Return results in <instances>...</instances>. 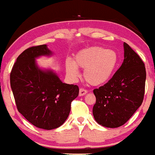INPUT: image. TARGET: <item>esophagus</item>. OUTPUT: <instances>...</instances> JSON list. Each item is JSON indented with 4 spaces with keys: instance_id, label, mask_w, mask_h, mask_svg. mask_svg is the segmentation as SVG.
<instances>
[{
    "instance_id": "1",
    "label": "esophagus",
    "mask_w": 155,
    "mask_h": 155,
    "mask_svg": "<svg viewBox=\"0 0 155 155\" xmlns=\"http://www.w3.org/2000/svg\"><path fill=\"white\" fill-rule=\"evenodd\" d=\"M87 93V90H85L84 88H81L79 91V95L80 96H83V95H85Z\"/></svg>"
}]
</instances>
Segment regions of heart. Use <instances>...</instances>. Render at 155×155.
Returning a JSON list of instances; mask_svg holds the SVG:
<instances>
[{"mask_svg":"<svg viewBox=\"0 0 155 155\" xmlns=\"http://www.w3.org/2000/svg\"><path fill=\"white\" fill-rule=\"evenodd\" d=\"M118 63L117 53L112 49L91 47L82 49L74 57V62L66 61V71L70 77L77 78L78 68L84 70V78L92 85H100L110 80Z\"/></svg>","mask_w":155,"mask_h":155,"instance_id":"1","label":"heart"}]
</instances>
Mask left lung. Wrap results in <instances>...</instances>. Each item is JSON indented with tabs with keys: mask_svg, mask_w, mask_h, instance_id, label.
I'll list each match as a JSON object with an SVG mask.
<instances>
[{
	"mask_svg": "<svg viewBox=\"0 0 155 155\" xmlns=\"http://www.w3.org/2000/svg\"><path fill=\"white\" fill-rule=\"evenodd\" d=\"M124 60L107 83L93 90L96 102L93 114L97 123L108 128L124 125L144 99L146 69L138 54L124 43Z\"/></svg>",
	"mask_w": 155,
	"mask_h": 155,
	"instance_id": "obj_1",
	"label": "left lung"
}]
</instances>
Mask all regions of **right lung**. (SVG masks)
Masks as SVG:
<instances>
[{
	"label": "right lung",
	"mask_w": 155,
	"mask_h": 155,
	"mask_svg": "<svg viewBox=\"0 0 155 155\" xmlns=\"http://www.w3.org/2000/svg\"><path fill=\"white\" fill-rule=\"evenodd\" d=\"M46 45L31 47L16 59L10 74L17 109L36 127L51 130L60 127L70 114L71 102L79 87L61 81L51 70H41L36 58L51 56Z\"/></svg>",
	"instance_id": "obj_1"
}]
</instances>
